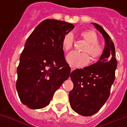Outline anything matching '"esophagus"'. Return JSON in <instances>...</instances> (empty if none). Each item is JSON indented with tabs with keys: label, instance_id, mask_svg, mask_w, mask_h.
<instances>
[{
	"label": "esophagus",
	"instance_id": "1",
	"mask_svg": "<svg viewBox=\"0 0 127 127\" xmlns=\"http://www.w3.org/2000/svg\"><path fill=\"white\" fill-rule=\"evenodd\" d=\"M75 68H74V67H73V66H71V71H74V70H75Z\"/></svg>",
	"mask_w": 127,
	"mask_h": 127
}]
</instances>
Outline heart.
Here are the masks:
<instances>
[{"label": "heart", "mask_w": 127, "mask_h": 127, "mask_svg": "<svg viewBox=\"0 0 127 127\" xmlns=\"http://www.w3.org/2000/svg\"><path fill=\"white\" fill-rule=\"evenodd\" d=\"M80 35L86 43V45L84 49V52L88 53L93 60H96L99 58L103 52V48L101 45L98 43V37L95 32L93 31H84ZM73 45V37L72 34H66L63 39V48L65 51H69L72 48ZM89 56L86 53L73 52L69 54L66 56L67 63L74 67H81L84 66L89 63Z\"/></svg>", "instance_id": "heart-1"}]
</instances>
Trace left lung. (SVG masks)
<instances>
[{"mask_svg": "<svg viewBox=\"0 0 127 127\" xmlns=\"http://www.w3.org/2000/svg\"><path fill=\"white\" fill-rule=\"evenodd\" d=\"M92 24L105 39L103 53L96 63L84 69H75L70 75L74 85L69 93L70 105L73 111L84 116L96 114L108 99L117 66L111 37L102 26Z\"/></svg>", "mask_w": 127, "mask_h": 127, "instance_id": "1", "label": "left lung"}]
</instances>
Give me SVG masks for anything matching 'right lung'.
Segmentation results:
<instances>
[{"mask_svg": "<svg viewBox=\"0 0 127 127\" xmlns=\"http://www.w3.org/2000/svg\"><path fill=\"white\" fill-rule=\"evenodd\" d=\"M74 28L64 21L47 19L26 40L17 69L16 89L22 103L30 109L48 105L54 93L70 76L62 42Z\"/></svg>", "mask_w": 127, "mask_h": 127, "instance_id": "right-lung-1", "label": "right lung"}]
</instances>
